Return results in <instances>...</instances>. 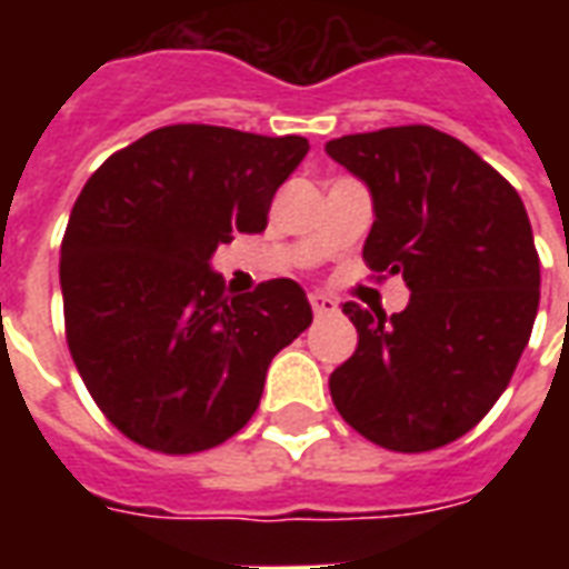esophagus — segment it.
<instances>
[{"label":"esophagus","mask_w":569,"mask_h":569,"mask_svg":"<svg viewBox=\"0 0 569 569\" xmlns=\"http://www.w3.org/2000/svg\"><path fill=\"white\" fill-rule=\"evenodd\" d=\"M310 308L317 317H329L338 310V301L332 296H326V292H310Z\"/></svg>","instance_id":"obj_1"}]
</instances>
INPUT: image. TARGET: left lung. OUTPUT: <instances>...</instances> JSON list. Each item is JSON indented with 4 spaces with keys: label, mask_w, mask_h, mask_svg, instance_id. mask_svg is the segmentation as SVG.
<instances>
[{
    "label": "left lung",
    "mask_w": 569,
    "mask_h": 569,
    "mask_svg": "<svg viewBox=\"0 0 569 569\" xmlns=\"http://www.w3.org/2000/svg\"><path fill=\"white\" fill-rule=\"evenodd\" d=\"M326 154L369 188L362 259L411 289L393 317L347 301L359 345L329 378L332 402L381 448H441L500 399L537 320L525 203L469 146L427 124L350 133Z\"/></svg>",
    "instance_id": "obj_1"
}]
</instances>
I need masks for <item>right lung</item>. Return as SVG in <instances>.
Masks as SVG:
<instances>
[{
  "mask_svg": "<svg viewBox=\"0 0 569 569\" xmlns=\"http://www.w3.org/2000/svg\"><path fill=\"white\" fill-rule=\"evenodd\" d=\"M305 137L170 124L88 179L60 247L69 353L93 402L161 453L207 451L259 408L271 359L313 320L296 280L228 296L212 252L259 234Z\"/></svg>",
  "mask_w": 569,
  "mask_h": 569,
  "instance_id": "right-lung-1",
  "label": "right lung"
}]
</instances>
